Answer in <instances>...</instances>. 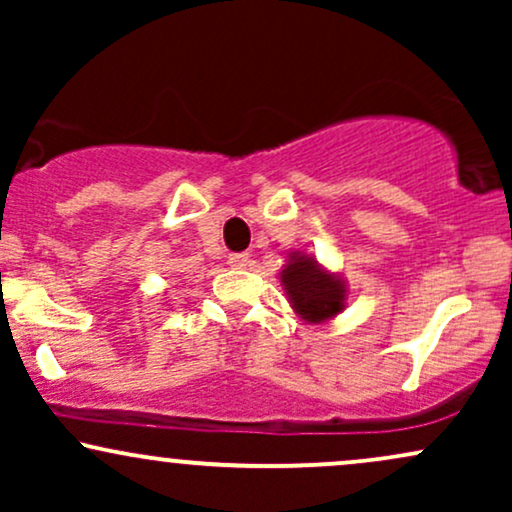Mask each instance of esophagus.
Instances as JSON below:
<instances>
[{
    "label": "esophagus",
    "mask_w": 512,
    "mask_h": 512,
    "mask_svg": "<svg viewBox=\"0 0 512 512\" xmlns=\"http://www.w3.org/2000/svg\"><path fill=\"white\" fill-rule=\"evenodd\" d=\"M228 264H231L233 269H248L252 264V257L248 252H236V255L228 257Z\"/></svg>",
    "instance_id": "obj_1"
}]
</instances>
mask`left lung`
Segmentation results:
<instances>
[{"instance_id": "left-lung-1", "label": "left lung", "mask_w": 512, "mask_h": 512, "mask_svg": "<svg viewBox=\"0 0 512 512\" xmlns=\"http://www.w3.org/2000/svg\"><path fill=\"white\" fill-rule=\"evenodd\" d=\"M293 313L310 325L332 320L346 308V281L339 274L327 272L313 255L291 252L279 274Z\"/></svg>"}]
</instances>
